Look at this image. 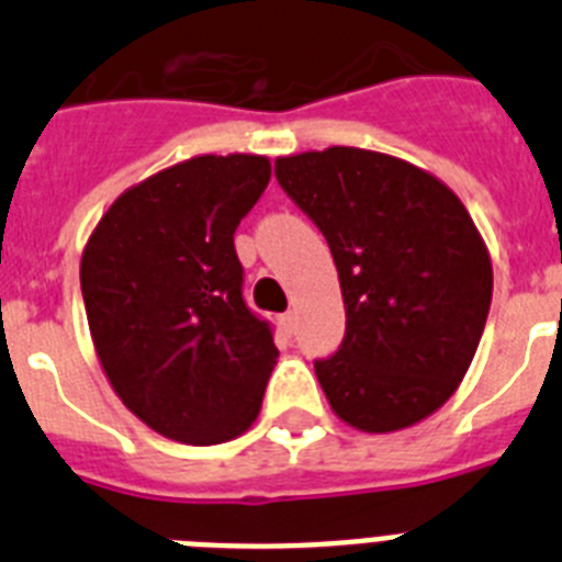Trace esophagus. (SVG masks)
I'll return each mask as SVG.
<instances>
[{
	"instance_id": "34e87169",
	"label": "esophagus",
	"mask_w": 562,
	"mask_h": 562,
	"mask_svg": "<svg viewBox=\"0 0 562 562\" xmlns=\"http://www.w3.org/2000/svg\"><path fill=\"white\" fill-rule=\"evenodd\" d=\"M281 326H284L286 335H295V326H297L295 312H286V315H281Z\"/></svg>"
}]
</instances>
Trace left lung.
<instances>
[{
  "label": "left lung",
  "instance_id": "8db88e82",
  "mask_svg": "<svg viewBox=\"0 0 562 562\" xmlns=\"http://www.w3.org/2000/svg\"><path fill=\"white\" fill-rule=\"evenodd\" d=\"M284 193L324 233L346 335L315 360L331 411L391 434L441 408L479 349L493 265L459 196L389 154L331 146L276 160Z\"/></svg>",
  "mask_w": 562,
  "mask_h": 562
}]
</instances>
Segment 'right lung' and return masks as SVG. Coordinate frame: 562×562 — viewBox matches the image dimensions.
<instances>
[{
	"label": "right lung",
	"mask_w": 562,
	"mask_h": 562,
	"mask_svg": "<svg viewBox=\"0 0 562 562\" xmlns=\"http://www.w3.org/2000/svg\"><path fill=\"white\" fill-rule=\"evenodd\" d=\"M267 182V157H193L117 196L83 250L103 371L123 405L173 441L220 445L261 411L278 349L245 301L233 233Z\"/></svg>",
	"instance_id": "add662e5"
}]
</instances>
